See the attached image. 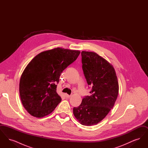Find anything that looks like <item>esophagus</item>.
<instances>
[{
	"label": "esophagus",
	"mask_w": 148,
	"mask_h": 148,
	"mask_svg": "<svg viewBox=\"0 0 148 148\" xmlns=\"http://www.w3.org/2000/svg\"><path fill=\"white\" fill-rule=\"evenodd\" d=\"M65 97H66V98H71V95H69L66 94H65Z\"/></svg>",
	"instance_id": "obj_1"
}]
</instances>
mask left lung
Segmentation results:
<instances>
[{
	"label": "left lung",
	"instance_id": "1",
	"mask_svg": "<svg viewBox=\"0 0 148 148\" xmlns=\"http://www.w3.org/2000/svg\"><path fill=\"white\" fill-rule=\"evenodd\" d=\"M82 68L90 95L73 108V114L83 125H96L109 113L119 92V83L113 65L95 52L82 51Z\"/></svg>",
	"mask_w": 148,
	"mask_h": 148
}]
</instances>
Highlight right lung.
Returning <instances> with one entry per match:
<instances>
[{"mask_svg":"<svg viewBox=\"0 0 148 148\" xmlns=\"http://www.w3.org/2000/svg\"><path fill=\"white\" fill-rule=\"evenodd\" d=\"M80 53L79 50L56 48L41 52L29 62L19 82L21 103L29 114L40 118L53 112L62 100L56 92V83Z\"/></svg>","mask_w":148,"mask_h":148,"instance_id":"1","label":"right lung"}]
</instances>
